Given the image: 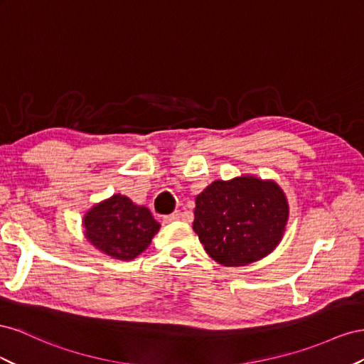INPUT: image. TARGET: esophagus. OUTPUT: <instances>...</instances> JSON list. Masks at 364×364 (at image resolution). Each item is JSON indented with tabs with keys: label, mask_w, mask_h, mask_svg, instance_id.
Returning a JSON list of instances; mask_svg holds the SVG:
<instances>
[{
	"label": "esophagus",
	"mask_w": 364,
	"mask_h": 364,
	"mask_svg": "<svg viewBox=\"0 0 364 364\" xmlns=\"http://www.w3.org/2000/svg\"><path fill=\"white\" fill-rule=\"evenodd\" d=\"M178 220H180V212H173V213H171V215H166V216L163 218V221H164L166 224L175 223V221H178Z\"/></svg>",
	"instance_id": "34e87169"
}]
</instances>
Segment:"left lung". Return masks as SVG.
Masks as SVG:
<instances>
[{
  "label": "left lung",
  "instance_id": "8db88e82",
  "mask_svg": "<svg viewBox=\"0 0 364 364\" xmlns=\"http://www.w3.org/2000/svg\"><path fill=\"white\" fill-rule=\"evenodd\" d=\"M195 204L193 230L207 255L225 267L252 264L272 253L289 215L279 184L250 175L213 181Z\"/></svg>",
  "mask_w": 364,
  "mask_h": 364
}]
</instances>
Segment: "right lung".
Segmentation results:
<instances>
[{
    "label": "right lung",
    "mask_w": 364,
    "mask_h": 364,
    "mask_svg": "<svg viewBox=\"0 0 364 364\" xmlns=\"http://www.w3.org/2000/svg\"><path fill=\"white\" fill-rule=\"evenodd\" d=\"M82 223L85 237L97 250L122 261L143 253L160 230L148 207L134 204L120 193L91 207Z\"/></svg>",
    "instance_id": "right-lung-1"
}]
</instances>
